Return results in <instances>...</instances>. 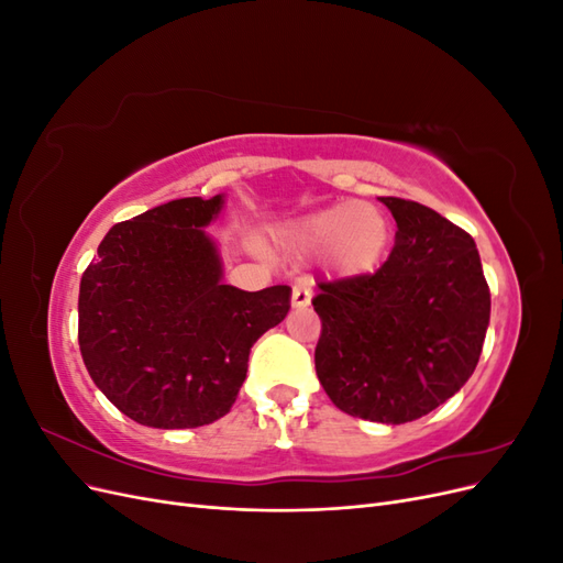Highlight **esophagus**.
I'll use <instances>...</instances> for the list:
<instances>
[{
	"mask_svg": "<svg viewBox=\"0 0 563 563\" xmlns=\"http://www.w3.org/2000/svg\"><path fill=\"white\" fill-rule=\"evenodd\" d=\"M312 300V284L308 279H300L296 286H294V294H291V302L294 308H308Z\"/></svg>",
	"mask_w": 563,
	"mask_h": 563,
	"instance_id": "34e87169",
	"label": "esophagus"
}]
</instances>
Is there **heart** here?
I'll return each mask as SVG.
<instances>
[{
	"label": "heart",
	"instance_id": "heart-1",
	"mask_svg": "<svg viewBox=\"0 0 563 563\" xmlns=\"http://www.w3.org/2000/svg\"><path fill=\"white\" fill-rule=\"evenodd\" d=\"M389 240L385 216L362 201H343L305 216L288 230V242L308 253H333L335 265L360 275L380 261Z\"/></svg>",
	"mask_w": 563,
	"mask_h": 563
}]
</instances>
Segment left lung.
<instances>
[{
    "instance_id": "8db88e82",
    "label": "left lung",
    "mask_w": 563,
    "mask_h": 563,
    "mask_svg": "<svg viewBox=\"0 0 563 563\" xmlns=\"http://www.w3.org/2000/svg\"><path fill=\"white\" fill-rule=\"evenodd\" d=\"M397 220L389 258L366 275L319 282L314 368L347 416L401 424L467 383L490 319L472 236L411 199L380 197Z\"/></svg>"
}]
</instances>
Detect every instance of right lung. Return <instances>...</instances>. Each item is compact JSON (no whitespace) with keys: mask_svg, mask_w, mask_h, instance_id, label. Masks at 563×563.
Returning <instances> with one entry per match:
<instances>
[{"mask_svg":"<svg viewBox=\"0 0 563 563\" xmlns=\"http://www.w3.org/2000/svg\"><path fill=\"white\" fill-rule=\"evenodd\" d=\"M223 197H185L112 225L79 284V350L98 389L131 420L185 430L223 418L249 352L286 317L291 288L220 282L203 234Z\"/></svg>","mask_w":563,"mask_h":563,"instance_id":"add662e5","label":"right lung"}]
</instances>
